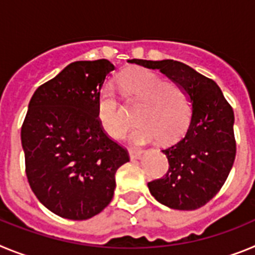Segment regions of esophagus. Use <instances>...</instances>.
Here are the masks:
<instances>
[{
  "instance_id": "obj_1",
  "label": "esophagus",
  "mask_w": 255,
  "mask_h": 255,
  "mask_svg": "<svg viewBox=\"0 0 255 255\" xmlns=\"http://www.w3.org/2000/svg\"><path fill=\"white\" fill-rule=\"evenodd\" d=\"M141 154H143V152L139 149H130L129 150V155L131 159H139L141 157Z\"/></svg>"
}]
</instances>
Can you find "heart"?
Returning <instances> with one entry per match:
<instances>
[{
  "mask_svg": "<svg viewBox=\"0 0 255 255\" xmlns=\"http://www.w3.org/2000/svg\"><path fill=\"white\" fill-rule=\"evenodd\" d=\"M119 83L128 103H140L135 115L139 124L128 134L130 143L144 144L158 138L162 143L176 140L190 121L191 106L180 85L166 83L147 69H130L123 73ZM98 120L110 136H120L128 128L125 108L111 87H105L98 101Z\"/></svg>",
  "mask_w": 255,
  "mask_h": 255,
  "instance_id": "obj_1",
  "label": "heart"
}]
</instances>
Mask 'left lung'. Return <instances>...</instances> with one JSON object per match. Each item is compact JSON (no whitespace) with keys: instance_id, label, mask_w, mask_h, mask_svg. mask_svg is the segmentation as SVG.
Here are the masks:
<instances>
[{"instance_id":"obj_1","label":"left lung","mask_w":255,"mask_h":255,"mask_svg":"<svg viewBox=\"0 0 255 255\" xmlns=\"http://www.w3.org/2000/svg\"><path fill=\"white\" fill-rule=\"evenodd\" d=\"M159 70L186 92L191 115L185 135L162 150L168 159L163 179L148 182L150 194L163 206L194 211L217 194L233 168L236 154L234 111L212 79L173 60H129Z\"/></svg>"}]
</instances>
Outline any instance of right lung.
Wrapping results in <instances>:
<instances>
[{"mask_svg":"<svg viewBox=\"0 0 255 255\" xmlns=\"http://www.w3.org/2000/svg\"><path fill=\"white\" fill-rule=\"evenodd\" d=\"M108 60L67 65L31 97L21 128L29 185L60 217L82 221L114 198L115 175L129 154L108 138L98 120V101Z\"/></svg>","mask_w":255,"mask_h":255,"instance_id":"add662e5","label":"right lung"}]
</instances>
